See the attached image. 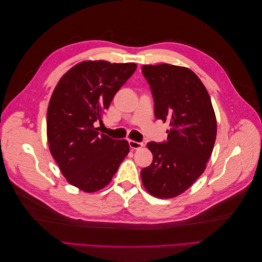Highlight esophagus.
Wrapping results in <instances>:
<instances>
[{
	"instance_id": "34e87169",
	"label": "esophagus",
	"mask_w": 262,
	"mask_h": 262,
	"mask_svg": "<svg viewBox=\"0 0 262 262\" xmlns=\"http://www.w3.org/2000/svg\"><path fill=\"white\" fill-rule=\"evenodd\" d=\"M129 145L132 149H138V148H141L142 146H143V143H141V142L133 141V140H129Z\"/></svg>"
}]
</instances>
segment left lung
Listing matches in <instances>:
<instances>
[{
    "mask_svg": "<svg viewBox=\"0 0 262 262\" xmlns=\"http://www.w3.org/2000/svg\"><path fill=\"white\" fill-rule=\"evenodd\" d=\"M150 85L155 117L168 122L167 142H149L153 162L141 170L146 191L160 199L175 198L207 168L216 139V117L210 95L191 70L172 64L142 67Z\"/></svg>",
    "mask_w": 262,
    "mask_h": 262,
    "instance_id": "left-lung-1",
    "label": "left lung"
}]
</instances>
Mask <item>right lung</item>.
I'll use <instances>...</instances> for the list:
<instances>
[{
	"mask_svg": "<svg viewBox=\"0 0 262 262\" xmlns=\"http://www.w3.org/2000/svg\"><path fill=\"white\" fill-rule=\"evenodd\" d=\"M136 69V63L83 61L60 78L51 95L47 113L50 153L69 184L84 192L108 186L129 153L128 141L99 134L94 123L101 122Z\"/></svg>",
	"mask_w": 262,
	"mask_h": 262,
	"instance_id": "obj_1",
	"label": "right lung"
}]
</instances>
